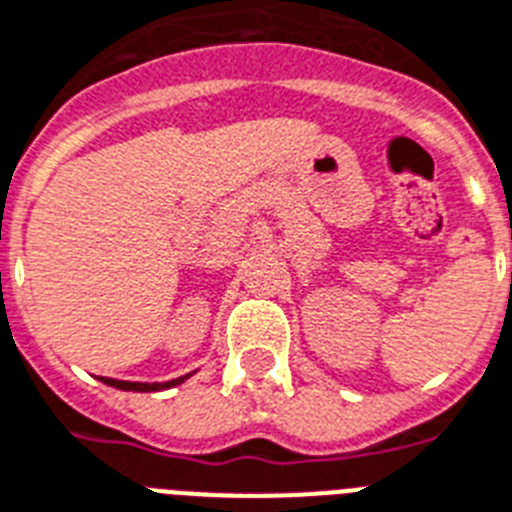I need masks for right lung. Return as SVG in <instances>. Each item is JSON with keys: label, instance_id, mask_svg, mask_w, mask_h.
I'll use <instances>...</instances> for the list:
<instances>
[{"label": "right lung", "instance_id": "add662e5", "mask_svg": "<svg viewBox=\"0 0 512 512\" xmlns=\"http://www.w3.org/2000/svg\"><path fill=\"white\" fill-rule=\"evenodd\" d=\"M191 373H186V376H178V378H170V381H162V384H141V381H118V378H99L102 384L107 386H115V389H123V392H162V389H173V386L184 384L186 378H189Z\"/></svg>", "mask_w": 512, "mask_h": 512}]
</instances>
